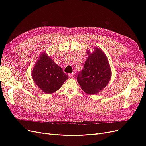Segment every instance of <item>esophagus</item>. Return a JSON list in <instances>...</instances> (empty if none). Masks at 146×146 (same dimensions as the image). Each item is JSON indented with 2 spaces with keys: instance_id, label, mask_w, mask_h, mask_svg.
<instances>
[{
  "instance_id": "34e87169",
  "label": "esophagus",
  "mask_w": 146,
  "mask_h": 146,
  "mask_svg": "<svg viewBox=\"0 0 146 146\" xmlns=\"http://www.w3.org/2000/svg\"><path fill=\"white\" fill-rule=\"evenodd\" d=\"M68 76V77L70 78H74V76H75V75H74V73L69 74Z\"/></svg>"
}]
</instances>
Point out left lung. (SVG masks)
<instances>
[{"instance_id": "1", "label": "left lung", "mask_w": 146, "mask_h": 146, "mask_svg": "<svg viewBox=\"0 0 146 146\" xmlns=\"http://www.w3.org/2000/svg\"><path fill=\"white\" fill-rule=\"evenodd\" d=\"M88 57L78 74L77 80L82 90L94 95L108 85L111 78V69L105 54L98 48L92 53L87 51Z\"/></svg>"}]
</instances>
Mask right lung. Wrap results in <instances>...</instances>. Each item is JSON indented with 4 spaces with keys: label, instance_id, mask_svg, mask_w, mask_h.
<instances>
[{
    "label": "right lung",
    "instance_id": "obj_1",
    "mask_svg": "<svg viewBox=\"0 0 146 146\" xmlns=\"http://www.w3.org/2000/svg\"><path fill=\"white\" fill-rule=\"evenodd\" d=\"M32 77L38 88L48 94L59 89L68 78L62 68L45 52L41 54L34 67Z\"/></svg>",
    "mask_w": 146,
    "mask_h": 146
}]
</instances>
